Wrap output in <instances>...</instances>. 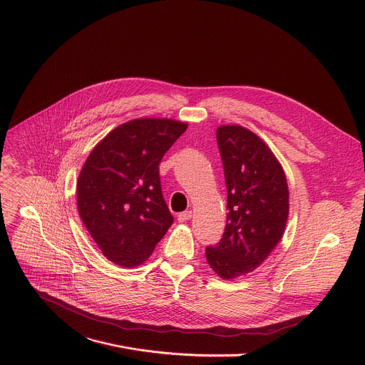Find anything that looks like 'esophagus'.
Instances as JSON below:
<instances>
[{
    "label": "esophagus",
    "mask_w": 365,
    "mask_h": 365,
    "mask_svg": "<svg viewBox=\"0 0 365 365\" xmlns=\"http://www.w3.org/2000/svg\"><path fill=\"white\" fill-rule=\"evenodd\" d=\"M190 218H192V211H185V212L179 214V217H178V220H179L180 222H186V221H189Z\"/></svg>",
    "instance_id": "1"
}]
</instances>
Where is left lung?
I'll use <instances>...</instances> for the list:
<instances>
[{
    "instance_id": "obj_1",
    "label": "left lung",
    "mask_w": 365,
    "mask_h": 365,
    "mask_svg": "<svg viewBox=\"0 0 365 365\" xmlns=\"http://www.w3.org/2000/svg\"><path fill=\"white\" fill-rule=\"evenodd\" d=\"M227 185V224L221 242L207 247L211 269L240 278L268 259L281 242L289 212L284 169L272 150L240 125L217 128Z\"/></svg>"
}]
</instances>
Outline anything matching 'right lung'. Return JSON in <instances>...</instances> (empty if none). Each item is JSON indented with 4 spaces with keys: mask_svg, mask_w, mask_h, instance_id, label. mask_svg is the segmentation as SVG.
Segmentation results:
<instances>
[{
    "mask_svg": "<svg viewBox=\"0 0 365 365\" xmlns=\"http://www.w3.org/2000/svg\"><path fill=\"white\" fill-rule=\"evenodd\" d=\"M186 128L168 118L128 120L98 141L83 164L78 214L98 249L122 268L144 263L173 224L158 164Z\"/></svg>",
    "mask_w": 365,
    "mask_h": 365,
    "instance_id": "add662e5",
    "label": "right lung"
}]
</instances>
